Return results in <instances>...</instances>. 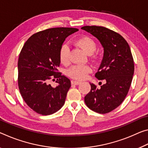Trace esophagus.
<instances>
[{
	"mask_svg": "<svg viewBox=\"0 0 148 148\" xmlns=\"http://www.w3.org/2000/svg\"><path fill=\"white\" fill-rule=\"evenodd\" d=\"M72 84H74V85H78V84H81L82 82L80 81H76V80H72Z\"/></svg>",
	"mask_w": 148,
	"mask_h": 148,
	"instance_id": "obj_1",
	"label": "esophagus"
}]
</instances>
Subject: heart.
<instances>
[{
	"label": "heart",
	"mask_w": 148,
	"mask_h": 148,
	"mask_svg": "<svg viewBox=\"0 0 148 148\" xmlns=\"http://www.w3.org/2000/svg\"><path fill=\"white\" fill-rule=\"evenodd\" d=\"M76 44L83 49L88 54H92L96 49V44L91 37L82 36L76 39ZM60 60L63 64H68L70 61V49L67 44L62 45L60 50ZM91 72V68L88 65H75L68 70V75L77 79H85Z\"/></svg>",
	"instance_id": "heart-1"
}]
</instances>
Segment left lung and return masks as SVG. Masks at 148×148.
I'll return each mask as SVG.
<instances>
[{"label":"left lung","instance_id":"obj_1","mask_svg":"<svg viewBox=\"0 0 148 148\" xmlns=\"http://www.w3.org/2000/svg\"><path fill=\"white\" fill-rule=\"evenodd\" d=\"M95 37L103 47L102 62L95 76L105 84L97 88L90 84L91 90L84 101L91 110L101 114L112 111L120 105L128 92L134 72L130 48L118 33L101 26L81 28Z\"/></svg>","mask_w":148,"mask_h":148}]
</instances>
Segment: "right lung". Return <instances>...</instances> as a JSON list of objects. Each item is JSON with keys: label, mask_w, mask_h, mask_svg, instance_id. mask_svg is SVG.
I'll return each instance as SVG.
<instances>
[{"label": "right lung", "mask_w": 148, "mask_h": 148, "mask_svg": "<svg viewBox=\"0 0 148 148\" xmlns=\"http://www.w3.org/2000/svg\"><path fill=\"white\" fill-rule=\"evenodd\" d=\"M76 28L55 27L37 32L29 37L21 51L18 62V88L26 104L43 115L53 114L64 105L70 79L57 72L60 50L66 37ZM58 85L48 84L51 79Z\"/></svg>", "instance_id": "right-lung-1"}]
</instances>
